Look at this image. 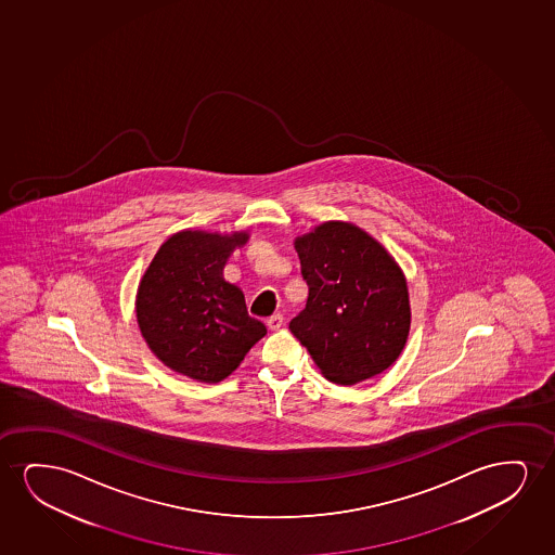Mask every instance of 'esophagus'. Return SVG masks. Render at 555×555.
Wrapping results in <instances>:
<instances>
[{
    "label": "esophagus",
    "instance_id": "34e87169",
    "mask_svg": "<svg viewBox=\"0 0 555 555\" xmlns=\"http://www.w3.org/2000/svg\"><path fill=\"white\" fill-rule=\"evenodd\" d=\"M284 324V317H282L281 312H276L273 317H269L267 319V326L271 327V330H279Z\"/></svg>",
    "mask_w": 555,
    "mask_h": 555
}]
</instances>
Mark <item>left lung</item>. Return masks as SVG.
Here are the masks:
<instances>
[{
	"instance_id": "8db88e82",
	"label": "left lung",
	"mask_w": 555,
	"mask_h": 555,
	"mask_svg": "<svg viewBox=\"0 0 555 555\" xmlns=\"http://www.w3.org/2000/svg\"><path fill=\"white\" fill-rule=\"evenodd\" d=\"M309 286L289 332L324 377L354 385L385 372L410 334V297L400 267L365 231L327 221L296 241Z\"/></svg>"
}]
</instances>
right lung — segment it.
Returning a JSON list of instances; mask_svg holds the SVG:
<instances>
[{"label":"right lung","instance_id":"1","mask_svg":"<svg viewBox=\"0 0 555 555\" xmlns=\"http://www.w3.org/2000/svg\"><path fill=\"white\" fill-rule=\"evenodd\" d=\"M248 235L182 231L155 254L140 282L137 317L150 349L170 370L201 383L235 372L267 334L251 319L241 289L223 281V266Z\"/></svg>","mask_w":555,"mask_h":555}]
</instances>
